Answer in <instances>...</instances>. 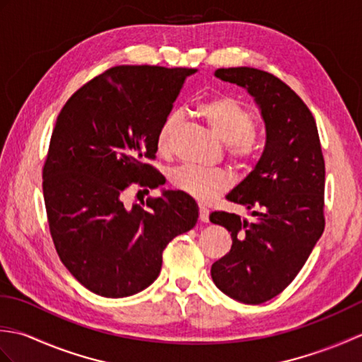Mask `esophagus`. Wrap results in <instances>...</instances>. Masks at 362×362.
<instances>
[{
    "label": "esophagus",
    "mask_w": 362,
    "mask_h": 362,
    "mask_svg": "<svg viewBox=\"0 0 362 362\" xmlns=\"http://www.w3.org/2000/svg\"><path fill=\"white\" fill-rule=\"evenodd\" d=\"M209 214H210V210L206 209L205 205H199V219L202 222H209Z\"/></svg>",
    "instance_id": "obj_1"
}]
</instances>
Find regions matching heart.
<instances>
[{"instance_id":"heart-1","label":"heart","mask_w":362,"mask_h":362,"mask_svg":"<svg viewBox=\"0 0 362 362\" xmlns=\"http://www.w3.org/2000/svg\"><path fill=\"white\" fill-rule=\"evenodd\" d=\"M197 113L227 144L230 158L236 161L255 158L259 143L253 130V115L241 101L227 95L211 96L197 104ZM179 124L180 117L177 112L168 113L161 121L157 132V151L163 156L171 152ZM171 183L185 194L206 202L230 185V177L222 169L183 165L171 173Z\"/></svg>"}]
</instances>
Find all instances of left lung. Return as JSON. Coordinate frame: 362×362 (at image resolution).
Wrapping results in <instances>:
<instances>
[{
    "instance_id": "1",
    "label": "left lung",
    "mask_w": 362,
    "mask_h": 362,
    "mask_svg": "<svg viewBox=\"0 0 362 362\" xmlns=\"http://www.w3.org/2000/svg\"><path fill=\"white\" fill-rule=\"evenodd\" d=\"M214 76L247 90L266 126L257 166L226 196L255 219L210 214L233 241L211 266L214 284L238 302L258 305L296 279L324 233L325 161L313 113L283 81L249 66L219 68Z\"/></svg>"
}]
</instances>
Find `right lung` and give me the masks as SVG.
I'll return each mask as SVG.
<instances>
[{
    "instance_id": "right-lung-1",
    "label": "right lung",
    "mask_w": 362,
    "mask_h": 362,
    "mask_svg": "<svg viewBox=\"0 0 362 362\" xmlns=\"http://www.w3.org/2000/svg\"><path fill=\"white\" fill-rule=\"evenodd\" d=\"M194 68L113 66L68 99L43 166V197L59 258L82 286L119 298L149 286L168 243L193 228L199 209L183 191L127 205V189L163 185L146 163L157 132ZM141 193V191H138Z\"/></svg>"
}]
</instances>
